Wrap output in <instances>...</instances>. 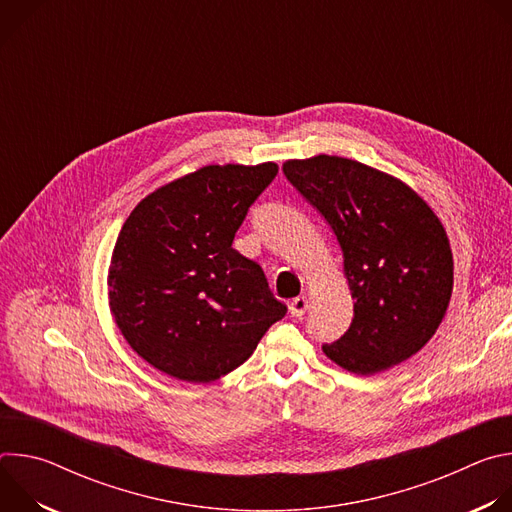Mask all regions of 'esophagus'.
<instances>
[{
    "label": "esophagus",
    "mask_w": 512,
    "mask_h": 512,
    "mask_svg": "<svg viewBox=\"0 0 512 512\" xmlns=\"http://www.w3.org/2000/svg\"><path fill=\"white\" fill-rule=\"evenodd\" d=\"M308 312V298L306 296H298V298H294L289 302V314L291 316H296V318H300V316H304Z\"/></svg>",
    "instance_id": "34e87169"
}]
</instances>
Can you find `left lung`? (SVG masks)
Returning <instances> with one entry per match:
<instances>
[{
	"instance_id": "1",
	"label": "left lung",
	"mask_w": 512,
	"mask_h": 512,
	"mask_svg": "<svg viewBox=\"0 0 512 512\" xmlns=\"http://www.w3.org/2000/svg\"><path fill=\"white\" fill-rule=\"evenodd\" d=\"M281 170L334 231L354 300L348 332L324 344V354L364 377L417 354L440 328L454 289L440 218L403 180L350 158L320 154Z\"/></svg>"
}]
</instances>
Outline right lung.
I'll return each instance as SVG.
<instances>
[{"instance_id": "1", "label": "right lung", "mask_w": 512, "mask_h": 512, "mask_svg": "<svg viewBox=\"0 0 512 512\" xmlns=\"http://www.w3.org/2000/svg\"><path fill=\"white\" fill-rule=\"evenodd\" d=\"M277 164H210L145 196L113 247L107 291L127 344L186 383L229 375L253 354L287 306L265 273L233 249Z\"/></svg>"}]
</instances>
